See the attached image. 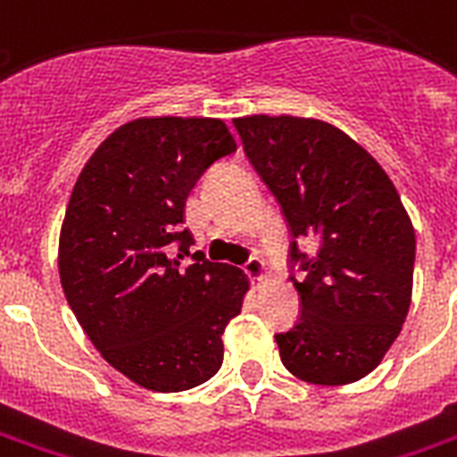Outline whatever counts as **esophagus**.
Returning a JSON list of instances; mask_svg holds the SVG:
<instances>
[{
    "mask_svg": "<svg viewBox=\"0 0 457 457\" xmlns=\"http://www.w3.org/2000/svg\"><path fill=\"white\" fill-rule=\"evenodd\" d=\"M244 273L249 275V280L256 285L266 280V266H263L261 261H249V263L244 266Z\"/></svg>",
    "mask_w": 457,
    "mask_h": 457,
    "instance_id": "esophagus-1",
    "label": "esophagus"
}]
</instances>
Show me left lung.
<instances>
[{
  "label": "left lung",
  "mask_w": 457,
  "mask_h": 457,
  "mask_svg": "<svg viewBox=\"0 0 457 457\" xmlns=\"http://www.w3.org/2000/svg\"><path fill=\"white\" fill-rule=\"evenodd\" d=\"M244 153L283 205L295 239L292 280L302 299L295 328L278 333L292 376L345 386L381 364L412 302L414 228L391 177L337 127L292 114L237 117Z\"/></svg>",
  "instance_id": "obj_1"
}]
</instances>
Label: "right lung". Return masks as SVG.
<instances>
[{"mask_svg":"<svg viewBox=\"0 0 457 457\" xmlns=\"http://www.w3.org/2000/svg\"><path fill=\"white\" fill-rule=\"evenodd\" d=\"M235 151L222 120L141 117L107 136L74 184L59 232L62 290L103 360L141 388L189 391L222 364L249 278L201 252L184 263L194 239L174 229L201 174Z\"/></svg>","mask_w":457,"mask_h":457,"instance_id":"add662e5","label":"right lung"}]
</instances>
